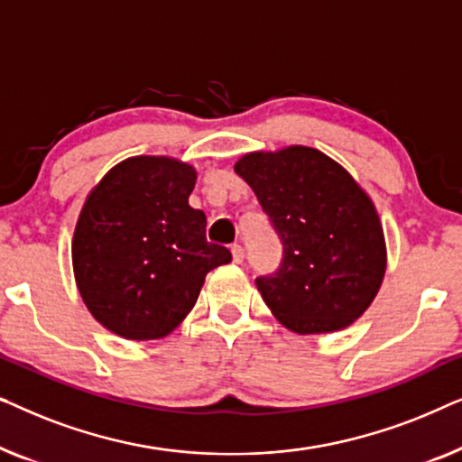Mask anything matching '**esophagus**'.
Wrapping results in <instances>:
<instances>
[{
    "label": "esophagus",
    "mask_w": 462,
    "mask_h": 462,
    "mask_svg": "<svg viewBox=\"0 0 462 462\" xmlns=\"http://www.w3.org/2000/svg\"><path fill=\"white\" fill-rule=\"evenodd\" d=\"M231 254H233V263H244V248L239 244H236V245H231Z\"/></svg>",
    "instance_id": "1"
}]
</instances>
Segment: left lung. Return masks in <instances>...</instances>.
<instances>
[{
  "label": "left lung",
  "mask_w": 462,
  "mask_h": 462,
  "mask_svg": "<svg viewBox=\"0 0 462 462\" xmlns=\"http://www.w3.org/2000/svg\"><path fill=\"white\" fill-rule=\"evenodd\" d=\"M233 170L283 242L280 271L256 280L275 319L296 334H330L362 318L387 271L383 223L362 185L305 144L252 151Z\"/></svg>",
  "instance_id": "8db88e82"
}]
</instances>
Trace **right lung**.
<instances>
[{
	"label": "right lung",
	"mask_w": 462,
	"mask_h": 462,
	"mask_svg": "<svg viewBox=\"0 0 462 462\" xmlns=\"http://www.w3.org/2000/svg\"><path fill=\"white\" fill-rule=\"evenodd\" d=\"M198 172L168 155H134L88 193L71 239L73 275L92 318L128 340L168 337L231 252L206 242L189 206Z\"/></svg>",
	"instance_id": "obj_1"
}]
</instances>
